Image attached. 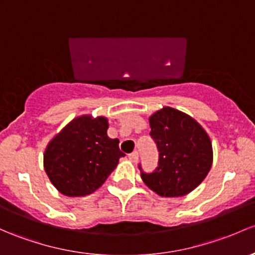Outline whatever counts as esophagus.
<instances>
[{
  "label": "esophagus",
  "mask_w": 255,
  "mask_h": 255,
  "mask_svg": "<svg viewBox=\"0 0 255 255\" xmlns=\"http://www.w3.org/2000/svg\"><path fill=\"white\" fill-rule=\"evenodd\" d=\"M128 157H129L130 161L136 162V161H138V159H139V154H138V151H133L132 154L128 155Z\"/></svg>",
  "instance_id": "esophagus-1"
}]
</instances>
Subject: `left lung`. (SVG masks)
<instances>
[{"label":"left lung","instance_id":"1","mask_svg":"<svg viewBox=\"0 0 255 255\" xmlns=\"http://www.w3.org/2000/svg\"><path fill=\"white\" fill-rule=\"evenodd\" d=\"M159 150V162L146 173L139 165L141 179L161 197H182L197 188L213 163V146L202 126L191 116L163 107L149 119Z\"/></svg>","mask_w":255,"mask_h":255}]
</instances>
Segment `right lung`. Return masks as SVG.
Masks as SVG:
<instances>
[{
	"label": "right lung",
	"mask_w": 255,
	"mask_h": 255,
	"mask_svg": "<svg viewBox=\"0 0 255 255\" xmlns=\"http://www.w3.org/2000/svg\"><path fill=\"white\" fill-rule=\"evenodd\" d=\"M105 117L84 115L74 119L50 141L44 154V167L51 183L67 197L92 194L116 168L119 139L107 135Z\"/></svg>",
	"instance_id": "obj_1"
}]
</instances>
